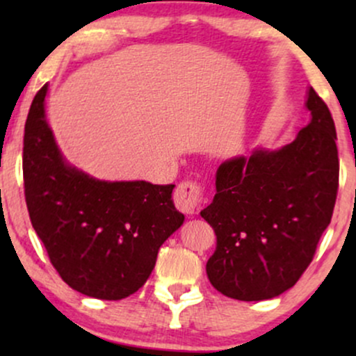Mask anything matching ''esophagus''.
<instances>
[{
	"label": "esophagus",
	"instance_id": "34e87169",
	"mask_svg": "<svg viewBox=\"0 0 356 356\" xmlns=\"http://www.w3.org/2000/svg\"><path fill=\"white\" fill-rule=\"evenodd\" d=\"M204 187L197 181H184L175 187L174 204L184 214H194L202 202Z\"/></svg>",
	"mask_w": 356,
	"mask_h": 356
}]
</instances>
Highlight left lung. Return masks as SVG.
Here are the masks:
<instances>
[{
  "mask_svg": "<svg viewBox=\"0 0 356 356\" xmlns=\"http://www.w3.org/2000/svg\"><path fill=\"white\" fill-rule=\"evenodd\" d=\"M312 120L291 144L219 165L201 216L216 232L211 284L239 301L275 298L296 284L332 220L340 161L330 108L313 87Z\"/></svg>",
  "mask_w": 356,
  "mask_h": 356,
  "instance_id": "obj_1",
  "label": "left lung"
}]
</instances>
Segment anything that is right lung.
<instances>
[{"mask_svg": "<svg viewBox=\"0 0 356 356\" xmlns=\"http://www.w3.org/2000/svg\"><path fill=\"white\" fill-rule=\"evenodd\" d=\"M43 85L24 124V199L53 268L70 288L122 300L142 288L159 248L184 222L174 184L105 182L61 157L44 118Z\"/></svg>", "mask_w": 356, "mask_h": 356, "instance_id": "add662e5", "label": "right lung"}]
</instances>
